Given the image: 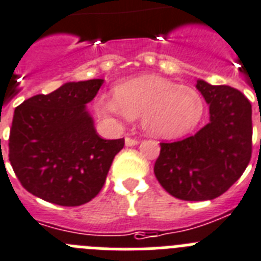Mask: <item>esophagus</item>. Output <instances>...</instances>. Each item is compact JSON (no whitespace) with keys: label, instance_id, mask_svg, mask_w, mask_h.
I'll list each match as a JSON object with an SVG mask.
<instances>
[{"label":"esophagus","instance_id":"1","mask_svg":"<svg viewBox=\"0 0 261 261\" xmlns=\"http://www.w3.org/2000/svg\"><path fill=\"white\" fill-rule=\"evenodd\" d=\"M124 143H126V146H135V144H138V139L131 137H126L124 138Z\"/></svg>","mask_w":261,"mask_h":261}]
</instances>
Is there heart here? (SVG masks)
Listing matches in <instances>:
<instances>
[{"label":"heart","instance_id":"b5f03b06","mask_svg":"<svg viewBox=\"0 0 261 261\" xmlns=\"http://www.w3.org/2000/svg\"><path fill=\"white\" fill-rule=\"evenodd\" d=\"M95 109L107 118H137L148 134L178 138L200 122L204 100L192 87L158 75H142L114 89V95L100 94Z\"/></svg>","mask_w":261,"mask_h":261}]
</instances>
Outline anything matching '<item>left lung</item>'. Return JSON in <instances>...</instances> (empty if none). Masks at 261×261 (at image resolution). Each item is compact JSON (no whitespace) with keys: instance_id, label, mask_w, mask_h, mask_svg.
I'll use <instances>...</instances> for the list:
<instances>
[{"instance_id":"8db88e82","label":"left lung","mask_w":261,"mask_h":261,"mask_svg":"<svg viewBox=\"0 0 261 261\" xmlns=\"http://www.w3.org/2000/svg\"><path fill=\"white\" fill-rule=\"evenodd\" d=\"M210 105V123L192 137L162 142L154 174L162 187L180 200H212L246 171L252 155V106L229 86L198 81Z\"/></svg>"}]
</instances>
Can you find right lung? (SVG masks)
<instances>
[{"label":"right lung","instance_id":"add662e5","mask_svg":"<svg viewBox=\"0 0 261 261\" xmlns=\"http://www.w3.org/2000/svg\"><path fill=\"white\" fill-rule=\"evenodd\" d=\"M103 80L65 83L15 107L9 161L26 191L63 207L85 204L103 187L124 139L97 134L86 103Z\"/></svg>","mask_w":261,"mask_h":261}]
</instances>
